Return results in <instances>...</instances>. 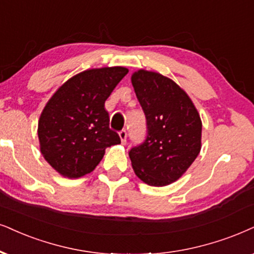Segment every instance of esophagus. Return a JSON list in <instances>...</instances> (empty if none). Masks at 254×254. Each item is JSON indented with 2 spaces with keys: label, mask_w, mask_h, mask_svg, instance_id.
<instances>
[{
  "label": "esophagus",
  "mask_w": 254,
  "mask_h": 254,
  "mask_svg": "<svg viewBox=\"0 0 254 254\" xmlns=\"http://www.w3.org/2000/svg\"><path fill=\"white\" fill-rule=\"evenodd\" d=\"M127 130H122V131H120V138H121V140H122V143H125L127 142Z\"/></svg>",
  "instance_id": "1"
}]
</instances>
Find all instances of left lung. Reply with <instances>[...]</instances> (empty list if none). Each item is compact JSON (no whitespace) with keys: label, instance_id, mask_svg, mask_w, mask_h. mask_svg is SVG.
I'll list each match as a JSON object with an SVG mask.
<instances>
[{"label":"left lung","instance_id":"8db88e82","mask_svg":"<svg viewBox=\"0 0 254 254\" xmlns=\"http://www.w3.org/2000/svg\"><path fill=\"white\" fill-rule=\"evenodd\" d=\"M146 118V138L131 147L133 171L151 186L176 182L201 147V121L188 94L158 72L138 70L131 77Z\"/></svg>","mask_w":254,"mask_h":254}]
</instances>
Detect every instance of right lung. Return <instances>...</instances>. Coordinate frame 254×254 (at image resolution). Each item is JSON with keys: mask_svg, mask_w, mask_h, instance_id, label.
Segmentation results:
<instances>
[{"mask_svg": "<svg viewBox=\"0 0 254 254\" xmlns=\"http://www.w3.org/2000/svg\"><path fill=\"white\" fill-rule=\"evenodd\" d=\"M127 72L123 66H112L77 73L43 109L37 130L41 152L64 177L79 178L94 171L105 149L121 143L109 127L104 103Z\"/></svg>", "mask_w": 254, "mask_h": 254, "instance_id": "1", "label": "right lung"}]
</instances>
